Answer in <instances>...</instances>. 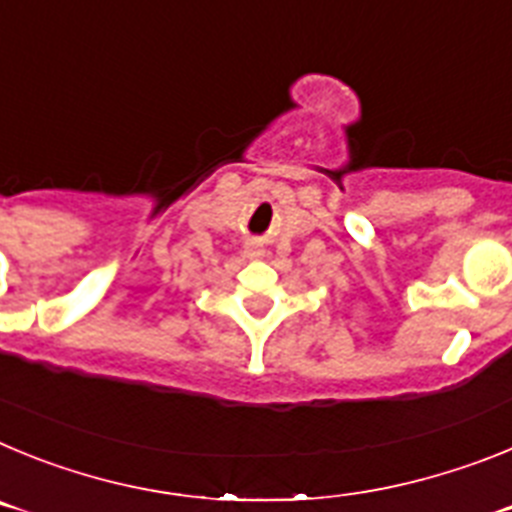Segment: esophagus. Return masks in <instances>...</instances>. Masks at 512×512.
Wrapping results in <instances>:
<instances>
[{"instance_id":"1","label":"esophagus","mask_w":512,"mask_h":512,"mask_svg":"<svg viewBox=\"0 0 512 512\" xmlns=\"http://www.w3.org/2000/svg\"><path fill=\"white\" fill-rule=\"evenodd\" d=\"M246 253H248V259H261V256H264V251H261V248L256 246V243H248Z\"/></svg>"}]
</instances>
